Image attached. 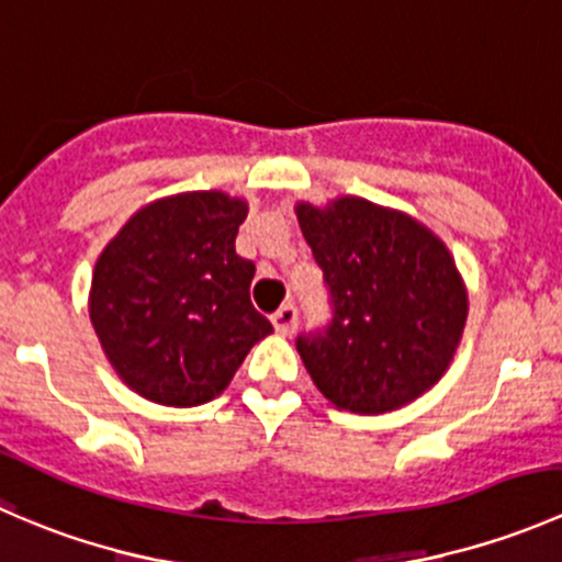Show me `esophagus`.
<instances>
[{
  "mask_svg": "<svg viewBox=\"0 0 562 562\" xmlns=\"http://www.w3.org/2000/svg\"><path fill=\"white\" fill-rule=\"evenodd\" d=\"M271 326H274V331L282 334V337H291L299 326V310L293 307V304H285V307H280L271 315Z\"/></svg>",
  "mask_w": 562,
  "mask_h": 562,
  "instance_id": "obj_1",
  "label": "esophagus"
}]
</instances>
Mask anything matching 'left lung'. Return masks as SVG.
<instances>
[{
    "label": "left lung",
    "mask_w": 562,
    "mask_h": 562,
    "mask_svg": "<svg viewBox=\"0 0 562 562\" xmlns=\"http://www.w3.org/2000/svg\"><path fill=\"white\" fill-rule=\"evenodd\" d=\"M296 217L331 291L326 334L299 337L310 378L337 411L378 416L443 378L468 321V288L422 220L367 198L299 201Z\"/></svg>",
    "instance_id": "left-lung-1"
}]
</instances>
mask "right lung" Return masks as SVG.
Returning <instances> with one entry per match:
<instances>
[{"instance_id":"obj_1","label":"right lung","mask_w":562,"mask_h":562,"mask_svg":"<svg viewBox=\"0 0 562 562\" xmlns=\"http://www.w3.org/2000/svg\"><path fill=\"white\" fill-rule=\"evenodd\" d=\"M245 198L192 190L140 206L92 271L89 321L119 381L168 407L212 402L271 334L236 255Z\"/></svg>"}]
</instances>
